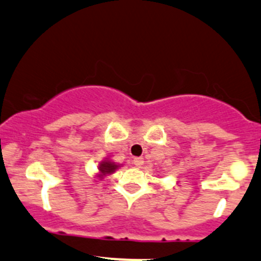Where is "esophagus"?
<instances>
[{
    "label": "esophagus",
    "instance_id": "1",
    "mask_svg": "<svg viewBox=\"0 0 261 261\" xmlns=\"http://www.w3.org/2000/svg\"><path fill=\"white\" fill-rule=\"evenodd\" d=\"M134 165L135 166H138V167H141L142 165H144V159L142 158H135L134 159Z\"/></svg>",
    "mask_w": 261,
    "mask_h": 261
}]
</instances>
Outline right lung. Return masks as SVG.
<instances>
[{"label": "right lung", "instance_id": "obj_1", "mask_svg": "<svg viewBox=\"0 0 261 261\" xmlns=\"http://www.w3.org/2000/svg\"><path fill=\"white\" fill-rule=\"evenodd\" d=\"M116 169H119V165H116V164L112 163V161H110V160L102 161V163H100V165H98L97 177L103 179V176L112 174V172H115V170Z\"/></svg>", "mask_w": 261, "mask_h": 261}]
</instances>
